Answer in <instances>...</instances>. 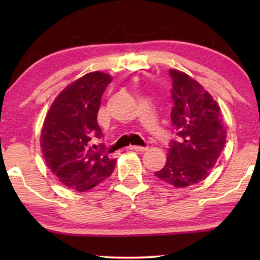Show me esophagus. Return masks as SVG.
<instances>
[{"instance_id": "1", "label": "esophagus", "mask_w": 260, "mask_h": 260, "mask_svg": "<svg viewBox=\"0 0 260 260\" xmlns=\"http://www.w3.org/2000/svg\"><path fill=\"white\" fill-rule=\"evenodd\" d=\"M130 149H131V150L141 151V152H144V151L148 150L147 147H140V145H130Z\"/></svg>"}]
</instances>
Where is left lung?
Wrapping results in <instances>:
<instances>
[{
	"mask_svg": "<svg viewBox=\"0 0 260 260\" xmlns=\"http://www.w3.org/2000/svg\"><path fill=\"white\" fill-rule=\"evenodd\" d=\"M172 78L170 118L175 138L170 141L165 167L155 176L176 188H186L208 176L226 143L219 105L193 78L169 70Z\"/></svg>",
	"mask_w": 260,
	"mask_h": 260,
	"instance_id": "left-lung-1",
	"label": "left lung"
}]
</instances>
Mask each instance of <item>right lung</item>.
<instances>
[{"label":"right lung","mask_w":260,"mask_h":260,"mask_svg":"<svg viewBox=\"0 0 260 260\" xmlns=\"http://www.w3.org/2000/svg\"><path fill=\"white\" fill-rule=\"evenodd\" d=\"M111 83L103 72H91L69 85L53 102L41 130V151L46 165L62 186L85 191L111 175L116 159L109 158L97 115L102 95Z\"/></svg>","instance_id":"1"}]
</instances>
